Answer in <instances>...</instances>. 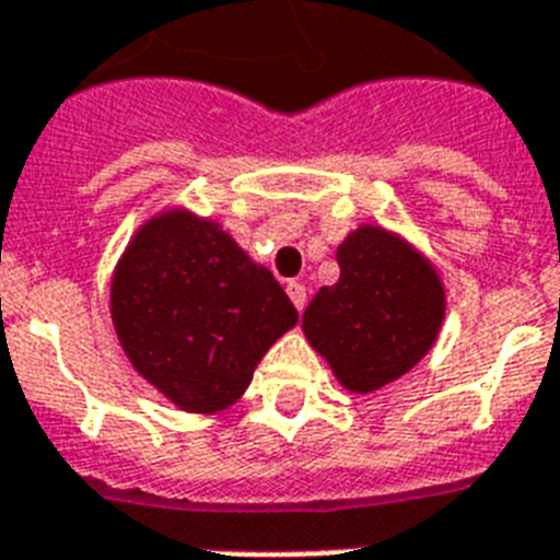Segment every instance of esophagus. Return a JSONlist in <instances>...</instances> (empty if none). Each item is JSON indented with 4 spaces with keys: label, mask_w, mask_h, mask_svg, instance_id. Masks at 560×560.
Here are the masks:
<instances>
[{
    "label": "esophagus",
    "mask_w": 560,
    "mask_h": 560,
    "mask_svg": "<svg viewBox=\"0 0 560 560\" xmlns=\"http://www.w3.org/2000/svg\"><path fill=\"white\" fill-rule=\"evenodd\" d=\"M288 295H290V302H293L299 311H304V302H307V288H304L302 281H288Z\"/></svg>",
    "instance_id": "esophagus-1"
}]
</instances>
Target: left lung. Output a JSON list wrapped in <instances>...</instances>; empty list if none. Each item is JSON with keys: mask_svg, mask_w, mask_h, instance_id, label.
I'll list each match as a JSON object with an SVG mask.
<instances>
[{"mask_svg": "<svg viewBox=\"0 0 560 560\" xmlns=\"http://www.w3.org/2000/svg\"><path fill=\"white\" fill-rule=\"evenodd\" d=\"M339 281L302 316L304 334L345 388L368 394L425 357L443 322V288L411 247L376 226L348 235Z\"/></svg>", "mask_w": 560, "mask_h": 560, "instance_id": "1", "label": "left lung"}]
</instances>
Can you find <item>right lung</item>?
<instances>
[{
	"label": "right lung",
	"instance_id": "add662e5",
	"mask_svg": "<svg viewBox=\"0 0 560 560\" xmlns=\"http://www.w3.org/2000/svg\"><path fill=\"white\" fill-rule=\"evenodd\" d=\"M122 351L184 411L212 413L247 390L253 368L299 313L272 272L212 221H149L112 281Z\"/></svg>",
	"mask_w": 560,
	"mask_h": 560
}]
</instances>
